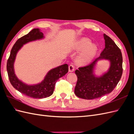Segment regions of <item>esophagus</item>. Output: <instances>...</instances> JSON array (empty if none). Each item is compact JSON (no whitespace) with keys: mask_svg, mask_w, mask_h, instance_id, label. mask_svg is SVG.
<instances>
[{"mask_svg":"<svg viewBox=\"0 0 134 134\" xmlns=\"http://www.w3.org/2000/svg\"><path fill=\"white\" fill-rule=\"evenodd\" d=\"M74 70V66L73 65L70 64L69 66V72H72Z\"/></svg>","mask_w":134,"mask_h":134,"instance_id":"esophagus-1","label":"esophagus"}]
</instances>
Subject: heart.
<instances>
[{"label": "heart", "instance_id": "obj_1", "mask_svg": "<svg viewBox=\"0 0 134 134\" xmlns=\"http://www.w3.org/2000/svg\"><path fill=\"white\" fill-rule=\"evenodd\" d=\"M72 49L74 51L84 49L77 58V62L80 64H86L90 62L94 57L98 48L94 44H91L90 39L84 37L75 42Z\"/></svg>", "mask_w": 134, "mask_h": 134}]
</instances>
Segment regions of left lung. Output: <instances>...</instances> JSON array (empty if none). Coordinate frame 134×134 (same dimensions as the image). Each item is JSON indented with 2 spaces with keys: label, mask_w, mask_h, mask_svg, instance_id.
<instances>
[{
  "label": "left lung",
  "mask_w": 134,
  "mask_h": 134,
  "mask_svg": "<svg viewBox=\"0 0 134 134\" xmlns=\"http://www.w3.org/2000/svg\"><path fill=\"white\" fill-rule=\"evenodd\" d=\"M105 48L100 56L87 66L79 67L75 72L78 77L74 92L79 98L93 99L110 93L118 84L122 74V56L119 47L113 40L103 35ZM106 59L110 62L108 71L99 77L93 74V69L99 59Z\"/></svg>",
  "instance_id": "1"
}]
</instances>
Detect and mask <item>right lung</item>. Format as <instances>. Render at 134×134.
<instances>
[{
    "mask_svg": "<svg viewBox=\"0 0 134 134\" xmlns=\"http://www.w3.org/2000/svg\"><path fill=\"white\" fill-rule=\"evenodd\" d=\"M43 38V35L38 28H34L28 34L19 38L12 48L7 64L8 75L12 86L22 94L34 98H43L51 96L56 82L68 72V64L62 65L48 71L41 83L32 86L23 83L17 78L14 70V62L17 52L24 44Z\"/></svg>",
    "mask_w": 134,
    "mask_h": 134,
    "instance_id": "add662e5",
    "label": "right lung"
}]
</instances>
